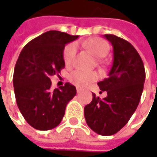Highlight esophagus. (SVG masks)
<instances>
[{"label":"esophagus","instance_id":"esophagus-1","mask_svg":"<svg viewBox=\"0 0 157 157\" xmlns=\"http://www.w3.org/2000/svg\"><path fill=\"white\" fill-rule=\"evenodd\" d=\"M77 93H78V94L81 93V89H80V88H77Z\"/></svg>","mask_w":157,"mask_h":157}]
</instances>
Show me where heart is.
Listing matches in <instances>:
<instances>
[{
	"mask_svg": "<svg viewBox=\"0 0 157 157\" xmlns=\"http://www.w3.org/2000/svg\"><path fill=\"white\" fill-rule=\"evenodd\" d=\"M84 45L97 57H104L109 52L108 44L100 38H93L89 40ZM77 53V44L75 43H71L65 46L63 50V61L66 65H71ZM99 78V75L96 72H88L83 71H74L69 77V80L71 84L75 85L78 87H85L89 84L96 81Z\"/></svg>",
	"mask_w": 157,
	"mask_h": 157,
	"instance_id": "heart-1",
	"label": "heart"
}]
</instances>
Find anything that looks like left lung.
Returning a JSON list of instances; mask_svg holds the SVG:
<instances>
[{
	"mask_svg": "<svg viewBox=\"0 0 157 157\" xmlns=\"http://www.w3.org/2000/svg\"><path fill=\"white\" fill-rule=\"evenodd\" d=\"M113 46V61L108 77L98 83L104 99L93 94V100L85 106L88 127L100 136H112L121 129L136 110L145 82L142 58L128 41L114 35H105Z\"/></svg>",
	"mask_w": 157,
	"mask_h": 157,
	"instance_id": "obj_1",
	"label": "left lung"
}]
</instances>
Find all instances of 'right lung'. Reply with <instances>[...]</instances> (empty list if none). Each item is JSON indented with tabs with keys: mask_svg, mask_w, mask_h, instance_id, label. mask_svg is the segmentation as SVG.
Returning <instances> with one entry per match:
<instances>
[{
	"mask_svg": "<svg viewBox=\"0 0 157 157\" xmlns=\"http://www.w3.org/2000/svg\"><path fill=\"white\" fill-rule=\"evenodd\" d=\"M78 36L50 30L28 43L16 61L13 85L18 108L34 128L50 130L58 126L76 87L66 83L52 89L51 77L64 68L65 44Z\"/></svg>",
	"mask_w": 157,
	"mask_h": 157,
	"instance_id": "add662e5",
	"label": "right lung"
}]
</instances>
